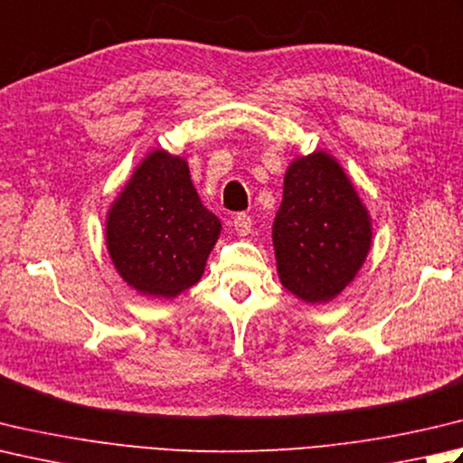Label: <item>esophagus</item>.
I'll use <instances>...</instances> for the list:
<instances>
[{
    "label": "esophagus",
    "mask_w": 463,
    "mask_h": 463,
    "mask_svg": "<svg viewBox=\"0 0 463 463\" xmlns=\"http://www.w3.org/2000/svg\"><path fill=\"white\" fill-rule=\"evenodd\" d=\"M232 226H234V231H237V234H241V237H247V234L250 232V229H252L250 216L244 214V213H239L237 216H234Z\"/></svg>",
    "instance_id": "esophagus-1"
}]
</instances>
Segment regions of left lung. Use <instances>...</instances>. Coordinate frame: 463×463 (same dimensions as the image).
Here are the masks:
<instances>
[{
	"label": "left lung",
	"mask_w": 463,
	"mask_h": 463,
	"mask_svg": "<svg viewBox=\"0 0 463 463\" xmlns=\"http://www.w3.org/2000/svg\"><path fill=\"white\" fill-rule=\"evenodd\" d=\"M279 279L305 303H327L345 288L371 247V219L327 152L288 166L273 224Z\"/></svg>",
	"instance_id": "obj_1"
}]
</instances>
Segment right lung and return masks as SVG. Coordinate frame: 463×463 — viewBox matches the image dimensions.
<instances>
[{"label":"right lung","mask_w":463,"mask_h":463,"mask_svg":"<svg viewBox=\"0 0 463 463\" xmlns=\"http://www.w3.org/2000/svg\"><path fill=\"white\" fill-rule=\"evenodd\" d=\"M219 232L221 221L203 206L186 160L154 150L108 213L106 242L132 288L172 298L201 280Z\"/></svg>","instance_id":"1"}]
</instances>
